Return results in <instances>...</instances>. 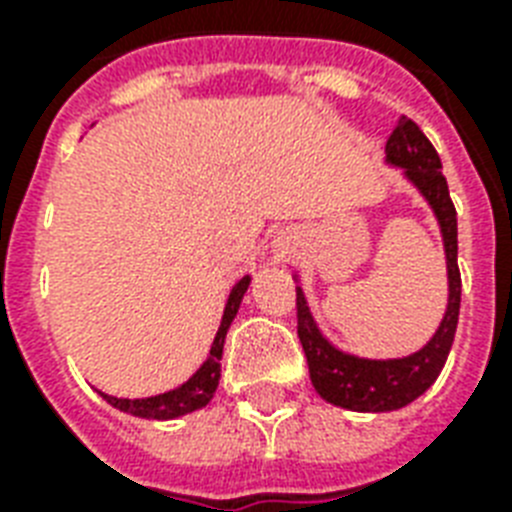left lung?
I'll return each mask as SVG.
<instances>
[{"label": "left lung", "mask_w": 512, "mask_h": 512, "mask_svg": "<svg viewBox=\"0 0 512 512\" xmlns=\"http://www.w3.org/2000/svg\"><path fill=\"white\" fill-rule=\"evenodd\" d=\"M385 162L404 170L406 180L425 196L441 225L446 273H449V303L436 335L417 353L380 361V358H358L337 350L321 335L311 308L305 303L303 289L297 287V337L303 342L313 388L324 401L350 412H393L420 398L444 369L460 319L462 279L457 268V209L449 196V185L441 172L436 148L412 119L401 116L385 143Z\"/></svg>", "instance_id": "8db88e82"}]
</instances>
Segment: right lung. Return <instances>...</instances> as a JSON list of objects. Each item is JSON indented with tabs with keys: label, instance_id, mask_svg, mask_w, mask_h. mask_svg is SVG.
I'll list each match as a JSON object with an SVG mask.
<instances>
[{
	"label": "right lung",
	"instance_id": "right-lung-1",
	"mask_svg": "<svg viewBox=\"0 0 512 512\" xmlns=\"http://www.w3.org/2000/svg\"><path fill=\"white\" fill-rule=\"evenodd\" d=\"M249 276H244L241 281H236V287L231 289L228 295V303H225L223 321H220V329H217L215 342L209 348L207 361L196 369L191 380H185L180 388L167 390V393H159V396L151 398H116L108 396V393H100L106 398L108 404L122 409V412L132 414V417H146V420H175V417H183V414H191L196 409H204V406L212 401L217 390V382H220V358H223V345L225 335H228V327L231 321L236 319L239 313L241 297L249 287Z\"/></svg>",
	"mask_w": 512,
	"mask_h": 512
}]
</instances>
